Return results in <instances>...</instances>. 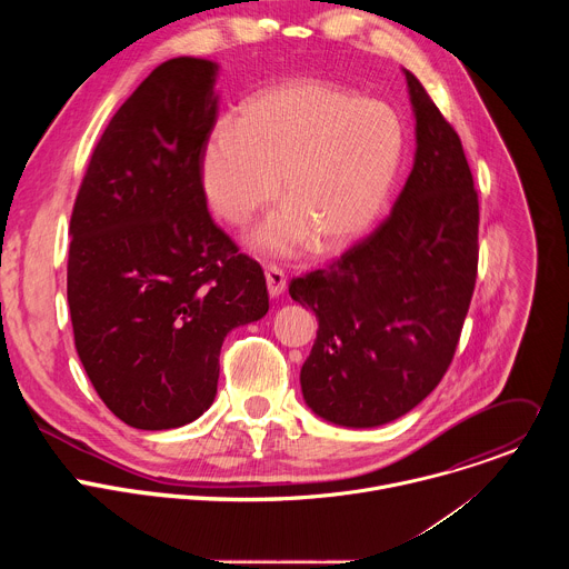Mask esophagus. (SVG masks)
<instances>
[{
	"instance_id": "obj_1",
	"label": "esophagus",
	"mask_w": 569,
	"mask_h": 569,
	"mask_svg": "<svg viewBox=\"0 0 569 569\" xmlns=\"http://www.w3.org/2000/svg\"><path fill=\"white\" fill-rule=\"evenodd\" d=\"M266 281H268V292H270V297H279V295H283V290H286V274H283V270L279 268V266H268L266 268Z\"/></svg>"
}]
</instances>
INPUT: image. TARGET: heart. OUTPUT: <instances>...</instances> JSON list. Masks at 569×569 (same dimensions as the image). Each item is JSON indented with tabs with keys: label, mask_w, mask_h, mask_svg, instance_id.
Masks as SVG:
<instances>
[{
	"label": "heart",
	"mask_w": 569,
	"mask_h": 569,
	"mask_svg": "<svg viewBox=\"0 0 569 569\" xmlns=\"http://www.w3.org/2000/svg\"><path fill=\"white\" fill-rule=\"evenodd\" d=\"M405 150L398 112L321 80L263 90L222 119L202 148V187L227 222H246L279 191L288 200L252 238L272 254L299 252L310 233L336 250L380 216Z\"/></svg>",
	"instance_id": "b5f03b06"
}]
</instances>
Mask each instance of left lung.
Segmentation results:
<instances>
[{
	"instance_id": "obj_1",
	"label": "left lung",
	"mask_w": 569,
	"mask_h": 569,
	"mask_svg": "<svg viewBox=\"0 0 569 569\" xmlns=\"http://www.w3.org/2000/svg\"><path fill=\"white\" fill-rule=\"evenodd\" d=\"M405 78L417 152L391 213L327 270L290 281L319 321L303 400L347 428L408 415L441 382L477 279L479 202L461 139L419 78Z\"/></svg>"
}]
</instances>
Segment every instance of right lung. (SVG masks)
Returning <instances> with one entry per match:
<instances>
[{
    "label": "right lung",
    "mask_w": 569,
    "mask_h": 569,
    "mask_svg": "<svg viewBox=\"0 0 569 569\" xmlns=\"http://www.w3.org/2000/svg\"><path fill=\"white\" fill-rule=\"evenodd\" d=\"M216 71L189 56L154 67L101 134L71 211L76 351L108 410L137 430L207 412L227 333L270 308L261 266L207 209Z\"/></svg>",
    "instance_id": "add662e5"
}]
</instances>
